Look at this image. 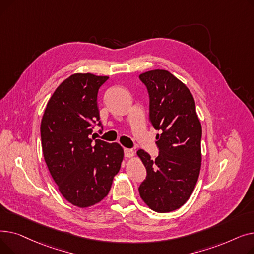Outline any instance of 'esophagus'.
I'll return each mask as SVG.
<instances>
[{"label": "esophagus", "instance_id": "esophagus-1", "mask_svg": "<svg viewBox=\"0 0 254 254\" xmlns=\"http://www.w3.org/2000/svg\"><path fill=\"white\" fill-rule=\"evenodd\" d=\"M134 150L132 149H129V148H125V155L126 157H132L134 156Z\"/></svg>", "mask_w": 254, "mask_h": 254}]
</instances>
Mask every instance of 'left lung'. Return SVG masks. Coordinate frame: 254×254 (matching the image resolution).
Here are the masks:
<instances>
[{
    "instance_id": "obj_1",
    "label": "left lung",
    "mask_w": 254,
    "mask_h": 254,
    "mask_svg": "<svg viewBox=\"0 0 254 254\" xmlns=\"http://www.w3.org/2000/svg\"><path fill=\"white\" fill-rule=\"evenodd\" d=\"M149 93V120L161 134L155 161L143 149L137 151L147 171L139 188L150 209L167 213L179 209L191 195L201 170L202 126L190 89L166 70L139 76Z\"/></svg>"
}]
</instances>
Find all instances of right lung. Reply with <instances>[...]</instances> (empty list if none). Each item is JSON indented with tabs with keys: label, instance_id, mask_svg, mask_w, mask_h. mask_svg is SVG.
I'll list each match as a JSON object with an SVG mask.
<instances>
[{
	"label": "right lung",
	"instance_id": "1",
	"mask_svg": "<svg viewBox=\"0 0 254 254\" xmlns=\"http://www.w3.org/2000/svg\"><path fill=\"white\" fill-rule=\"evenodd\" d=\"M108 78L76 73L64 80L49 99L40 127L50 175L63 196L79 208L109 193L124 159L118 143L90 136L91 125L100 120L98 91Z\"/></svg>",
	"mask_w": 254,
	"mask_h": 254
}]
</instances>
